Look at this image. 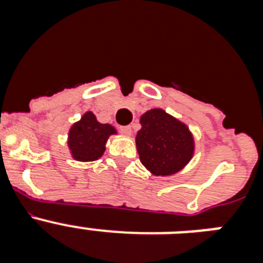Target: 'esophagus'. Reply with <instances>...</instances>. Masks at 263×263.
<instances>
[{"instance_id": "34e87169", "label": "esophagus", "mask_w": 263, "mask_h": 263, "mask_svg": "<svg viewBox=\"0 0 263 263\" xmlns=\"http://www.w3.org/2000/svg\"><path fill=\"white\" fill-rule=\"evenodd\" d=\"M120 129L124 134H126V136H130V134H132V130H133V126H132V125H126V126H121Z\"/></svg>"}]
</instances>
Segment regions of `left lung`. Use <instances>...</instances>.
I'll return each instance as SVG.
<instances>
[{
	"label": "left lung",
	"mask_w": 263,
	"mask_h": 263,
	"mask_svg": "<svg viewBox=\"0 0 263 263\" xmlns=\"http://www.w3.org/2000/svg\"><path fill=\"white\" fill-rule=\"evenodd\" d=\"M137 133L139 159L154 175H171L182 170L194 153V139L187 126L162 109H152L141 117Z\"/></svg>",
	"instance_id": "left-lung-1"
}]
</instances>
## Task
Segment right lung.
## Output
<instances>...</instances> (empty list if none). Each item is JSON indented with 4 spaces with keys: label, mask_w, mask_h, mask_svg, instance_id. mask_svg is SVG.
<instances>
[{
    "label": "right lung",
    "mask_w": 263,
    "mask_h": 263,
    "mask_svg": "<svg viewBox=\"0 0 263 263\" xmlns=\"http://www.w3.org/2000/svg\"><path fill=\"white\" fill-rule=\"evenodd\" d=\"M115 127L97 122L93 113H85L69 130L68 145L73 158L81 162L99 159L105 150V143Z\"/></svg>",
    "instance_id": "add662e5"
}]
</instances>
